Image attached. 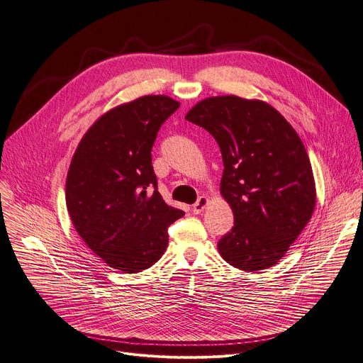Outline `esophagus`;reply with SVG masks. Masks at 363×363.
<instances>
[{
	"label": "esophagus",
	"mask_w": 363,
	"mask_h": 363,
	"mask_svg": "<svg viewBox=\"0 0 363 363\" xmlns=\"http://www.w3.org/2000/svg\"><path fill=\"white\" fill-rule=\"evenodd\" d=\"M208 203H209V199L206 196H201L198 202L194 205V208H191V211H194V214H201Z\"/></svg>",
	"instance_id": "34e87169"
}]
</instances>
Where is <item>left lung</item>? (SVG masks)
<instances>
[{
  "label": "left lung",
  "mask_w": 363,
  "mask_h": 363,
  "mask_svg": "<svg viewBox=\"0 0 363 363\" xmlns=\"http://www.w3.org/2000/svg\"><path fill=\"white\" fill-rule=\"evenodd\" d=\"M186 120L208 130L223 155L220 191L234 225L218 242L225 262L253 272L279 262L309 223L315 179L303 142L272 105L209 96Z\"/></svg>",
  "instance_id": "1"
}]
</instances>
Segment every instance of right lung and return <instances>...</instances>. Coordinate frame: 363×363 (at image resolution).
<instances>
[{
	"mask_svg": "<svg viewBox=\"0 0 363 363\" xmlns=\"http://www.w3.org/2000/svg\"><path fill=\"white\" fill-rule=\"evenodd\" d=\"M180 106L145 95L104 113L80 139L66 180V205L82 240L125 274L152 267L168 246L167 228L184 212L157 190L151 151L161 124Z\"/></svg>",
	"mask_w": 363,
	"mask_h": 363,
	"instance_id": "right-lung-1",
	"label": "right lung"
}]
</instances>
